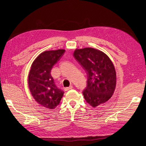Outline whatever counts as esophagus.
Segmentation results:
<instances>
[{
    "instance_id": "esophagus-1",
    "label": "esophagus",
    "mask_w": 146,
    "mask_h": 146,
    "mask_svg": "<svg viewBox=\"0 0 146 146\" xmlns=\"http://www.w3.org/2000/svg\"><path fill=\"white\" fill-rule=\"evenodd\" d=\"M73 88V87L72 86H70V87H66V88H65V91H69V90H70V89H72Z\"/></svg>"
}]
</instances>
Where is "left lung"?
Listing matches in <instances>:
<instances>
[{
  "instance_id": "obj_1",
  "label": "left lung",
  "mask_w": 146,
  "mask_h": 146,
  "mask_svg": "<svg viewBox=\"0 0 146 146\" xmlns=\"http://www.w3.org/2000/svg\"><path fill=\"white\" fill-rule=\"evenodd\" d=\"M73 56L87 73V86L82 92L92 107L112 97L116 86V73L112 62L105 53L92 48L76 49Z\"/></svg>"
}]
</instances>
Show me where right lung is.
<instances>
[{"mask_svg": "<svg viewBox=\"0 0 146 146\" xmlns=\"http://www.w3.org/2000/svg\"><path fill=\"white\" fill-rule=\"evenodd\" d=\"M64 50L45 51L34 60L29 74L28 84L32 96L37 103L50 109L59 104L64 91L58 88L51 76V70L60 59Z\"/></svg>", "mask_w": 146, "mask_h": 146, "instance_id": "obj_1", "label": "right lung"}]
</instances>
